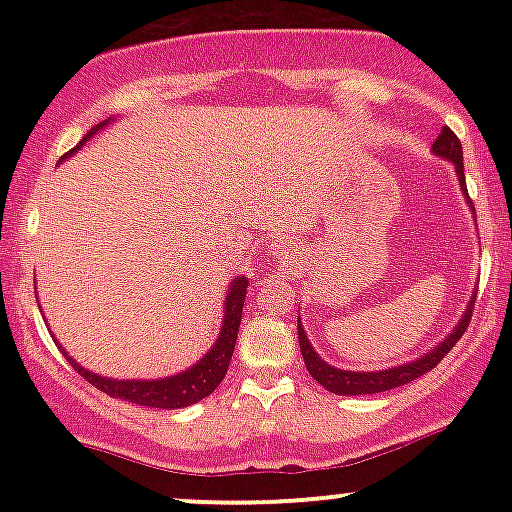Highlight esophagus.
Listing matches in <instances>:
<instances>
[{"label": "esophagus", "mask_w": 512, "mask_h": 512, "mask_svg": "<svg viewBox=\"0 0 512 512\" xmlns=\"http://www.w3.org/2000/svg\"><path fill=\"white\" fill-rule=\"evenodd\" d=\"M276 250H279V248H276Z\"/></svg>", "instance_id": "34e87169"}]
</instances>
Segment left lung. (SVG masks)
<instances>
[{"instance_id":"1","label":"left lung","mask_w":512,"mask_h":512,"mask_svg":"<svg viewBox=\"0 0 512 512\" xmlns=\"http://www.w3.org/2000/svg\"><path fill=\"white\" fill-rule=\"evenodd\" d=\"M433 151L438 156L448 158V161L455 163L457 170V178H460V187L467 197L469 207H472V199H469L467 192V182H464V163H462V144L457 139V134L452 132L450 127H443V132L438 134V139L433 142ZM474 301H477V293L467 305V313L462 315V320L457 322V327L452 330L448 337L440 342L436 349L428 351L426 356H421L419 361H411L404 363V366L397 368H387V370H378V373H356V370H342V368H334L330 363L322 361L320 356L315 354V349L310 346L308 337H305L301 320H298V344H301L303 351V361L308 373L320 383L325 390L334 392V395H373V392H387V390H395L399 385H407L411 380L421 378V375L428 373L431 368H436L445 356L450 354V349L460 342V337L467 332V325L472 322V310H474Z\"/></svg>"}]
</instances>
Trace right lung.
I'll list each match as a JSON object with an SVG mask.
<instances>
[{"label":"right lung","instance_id":"obj_1","mask_svg":"<svg viewBox=\"0 0 512 512\" xmlns=\"http://www.w3.org/2000/svg\"><path fill=\"white\" fill-rule=\"evenodd\" d=\"M103 125H108V122H101V125L93 127L91 132H88L86 137L76 144V149H81V146L91 139V134H96ZM76 149L69 151V154H74ZM69 154H64V158H67ZM245 293H248V279H245V276H240V279L233 281L231 291H228L226 315H223L219 342L211 346V351L202 358V361L195 363L192 368H187L185 373L173 375V378L110 380V378H101V375L91 373V370L81 368L72 356H67V351H62V354L69 363H72L74 370H79L81 378L88 380L93 387H98V390L105 392V395L125 399V402L139 404V407H154V409L190 407V404L199 402V399L209 397L211 392L221 385V380L226 378L228 363H231L233 349H236L240 320H243Z\"/></svg>","mask_w":512,"mask_h":512}]
</instances>
